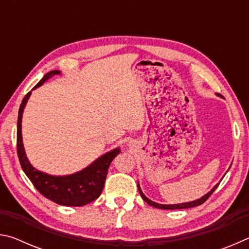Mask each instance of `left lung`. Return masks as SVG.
Segmentation results:
<instances>
[{"mask_svg":"<svg viewBox=\"0 0 249 249\" xmlns=\"http://www.w3.org/2000/svg\"><path fill=\"white\" fill-rule=\"evenodd\" d=\"M220 183H217L215 187H214L212 190H211L209 193H206V195L204 196L200 197V199H197L196 201H192V202H187V203H180V204H159V203H156V202H153L150 201L149 199H147V197L144 196V193L142 192L141 188H140V184L138 185V191H140L141 196L142 197V200H144L146 203H148L149 205L154 206V208L156 209H161V210H178V209H189V208H195V206H197V205H201L202 203H204V202L209 199V197L211 196V195L215 191V189L217 188V185Z\"/></svg>","mask_w":249,"mask_h":249,"instance_id":"8db88e82","label":"left lung"}]
</instances>
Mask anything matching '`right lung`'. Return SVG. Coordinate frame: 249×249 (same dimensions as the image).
I'll use <instances>...</instances> for the list:
<instances>
[{"label": "right lung", "instance_id": "right-lung-1", "mask_svg": "<svg viewBox=\"0 0 249 249\" xmlns=\"http://www.w3.org/2000/svg\"><path fill=\"white\" fill-rule=\"evenodd\" d=\"M59 73L60 71L58 70L50 71L44 75V78L33 88V90L43 86L46 80ZM31 93L32 91H29L23 99L18 109V155L25 175L28 177L34 187L39 191L40 195L53 201L54 203L66 206H83L91 203L92 201L98 199L101 196L107 176L108 167L111 165L112 160L120 154L121 149H113L109 153L101 156L90 166L73 175L57 177L35 169L26 157L22 140L23 112Z\"/></svg>", "mask_w": 249, "mask_h": 249}]
</instances>
